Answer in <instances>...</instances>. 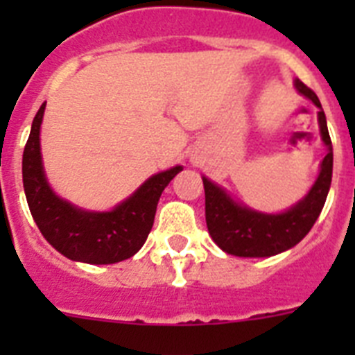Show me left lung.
<instances>
[{"label": "left lung", "mask_w": 355, "mask_h": 355, "mask_svg": "<svg viewBox=\"0 0 355 355\" xmlns=\"http://www.w3.org/2000/svg\"><path fill=\"white\" fill-rule=\"evenodd\" d=\"M297 92L318 108V126L327 155L320 163V172L309 192L281 213L252 209L229 196L227 190L202 175L206 196V225L209 236L224 252L240 258H270L291 249L306 236L327 199L332 181V144L327 119L320 99L300 80L293 81Z\"/></svg>", "instance_id": "obj_1"}]
</instances>
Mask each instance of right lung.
<instances>
[{"mask_svg":"<svg viewBox=\"0 0 355 355\" xmlns=\"http://www.w3.org/2000/svg\"><path fill=\"white\" fill-rule=\"evenodd\" d=\"M46 103L31 122L23 153V184L31 216L49 245L65 258L90 265L124 261L142 249L155 222L156 206L181 165L144 181L128 199L110 211H90L53 192L40 153V124Z\"/></svg>","mask_w":355,"mask_h":355,"instance_id":"add662e5","label":"right lung"}]
</instances>
